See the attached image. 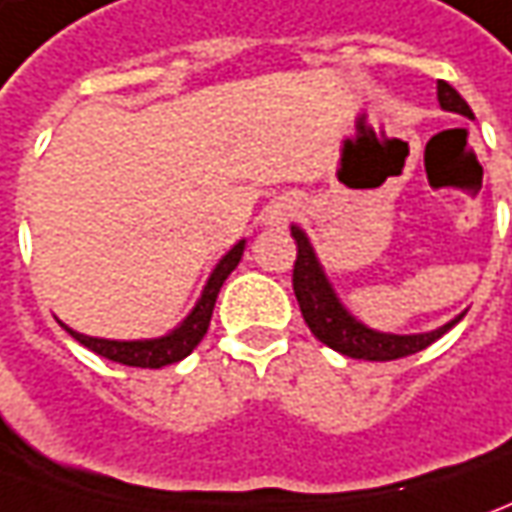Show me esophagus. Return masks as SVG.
Instances as JSON below:
<instances>
[{
	"mask_svg": "<svg viewBox=\"0 0 512 512\" xmlns=\"http://www.w3.org/2000/svg\"><path fill=\"white\" fill-rule=\"evenodd\" d=\"M297 212H300V201L294 196L271 198L266 210H263V224L266 227H285Z\"/></svg>",
	"mask_w": 512,
	"mask_h": 512,
	"instance_id": "esophagus-1",
	"label": "esophagus"
}]
</instances>
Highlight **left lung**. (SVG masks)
<instances>
[{"mask_svg":"<svg viewBox=\"0 0 512 512\" xmlns=\"http://www.w3.org/2000/svg\"><path fill=\"white\" fill-rule=\"evenodd\" d=\"M437 100L446 111H457L462 117H474L471 106L446 81H437ZM291 235L297 241L294 294H297V302H300L302 319H305V325L311 328V333L319 342L333 347L342 356L364 358V361H395V358L412 356V353L426 350L431 342H437L443 333H448L465 316H454L443 328L429 330V333H412V336L381 333V330L367 328L339 302L328 274L319 266V257H316L308 235L300 227H291Z\"/></svg>","mask_w":512,"mask_h":512,"instance_id":"obj_1","label":"left lung"}]
</instances>
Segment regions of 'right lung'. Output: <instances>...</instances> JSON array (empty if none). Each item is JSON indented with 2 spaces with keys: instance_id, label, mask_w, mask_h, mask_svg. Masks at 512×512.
<instances>
[{
  "instance_id": "obj_1",
  "label": "right lung",
  "mask_w": 512,
  "mask_h": 512,
  "mask_svg": "<svg viewBox=\"0 0 512 512\" xmlns=\"http://www.w3.org/2000/svg\"><path fill=\"white\" fill-rule=\"evenodd\" d=\"M243 246L246 241H238L227 255L218 260V266L212 269L210 280L204 285L201 297H198L196 308L190 311V316L184 319L179 328H173L168 336H159V339H137V342H114V339H97V336H83L78 330H69L72 339H78L83 347H89L97 356L117 361V364H128V367H148V370H159L165 364H176L184 356H190L196 350V344L204 339V333L210 328L212 308L218 300V291L227 280L232 269L241 263Z\"/></svg>"
}]
</instances>
